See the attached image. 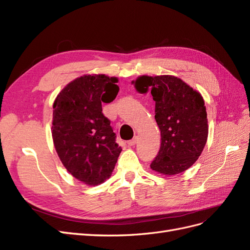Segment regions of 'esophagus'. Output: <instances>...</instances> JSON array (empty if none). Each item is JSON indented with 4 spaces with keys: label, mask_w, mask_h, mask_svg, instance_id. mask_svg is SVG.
Returning <instances> with one entry per match:
<instances>
[{
    "label": "esophagus",
    "mask_w": 250,
    "mask_h": 250,
    "mask_svg": "<svg viewBox=\"0 0 250 250\" xmlns=\"http://www.w3.org/2000/svg\"><path fill=\"white\" fill-rule=\"evenodd\" d=\"M127 144H128V146H134L135 144H137V138H134V139H132L130 141H128Z\"/></svg>",
    "instance_id": "obj_1"
}]
</instances>
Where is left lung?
Segmentation results:
<instances>
[{
    "label": "left lung",
    "instance_id": "obj_1",
    "mask_svg": "<svg viewBox=\"0 0 250 250\" xmlns=\"http://www.w3.org/2000/svg\"><path fill=\"white\" fill-rule=\"evenodd\" d=\"M132 84L142 94L150 89L155 101V121L162 139L151 169L164 175L186 171L198 160L208 140L207 108L201 94L171 75H144Z\"/></svg>",
    "mask_w": 250,
    "mask_h": 250
}]
</instances>
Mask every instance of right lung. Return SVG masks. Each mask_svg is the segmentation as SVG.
<instances>
[{"label":"right lung","instance_id":"1","mask_svg":"<svg viewBox=\"0 0 250 250\" xmlns=\"http://www.w3.org/2000/svg\"><path fill=\"white\" fill-rule=\"evenodd\" d=\"M118 81L104 74L83 75L67 83L53 104L56 152L67 172L88 186L110 177L122 151L101 102L115 100Z\"/></svg>","mask_w":250,"mask_h":250}]
</instances>
